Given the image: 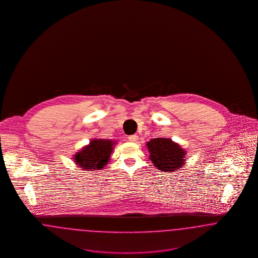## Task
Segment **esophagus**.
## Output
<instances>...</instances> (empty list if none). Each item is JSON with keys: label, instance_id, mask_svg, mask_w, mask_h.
Returning a JSON list of instances; mask_svg holds the SVG:
<instances>
[{"label": "esophagus", "instance_id": "1", "mask_svg": "<svg viewBox=\"0 0 258 258\" xmlns=\"http://www.w3.org/2000/svg\"><path fill=\"white\" fill-rule=\"evenodd\" d=\"M128 141H131V142H137V140H138V136L137 135H131L128 138Z\"/></svg>", "mask_w": 258, "mask_h": 258}]
</instances>
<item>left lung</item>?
I'll list each match as a JSON object with an SVG mask.
<instances>
[{
  "mask_svg": "<svg viewBox=\"0 0 258 258\" xmlns=\"http://www.w3.org/2000/svg\"><path fill=\"white\" fill-rule=\"evenodd\" d=\"M149 159L162 172H177L185 164L186 151L171 138L158 137L146 143Z\"/></svg>",
  "mask_w": 258,
  "mask_h": 258,
  "instance_id": "8db88e82",
  "label": "left lung"
}]
</instances>
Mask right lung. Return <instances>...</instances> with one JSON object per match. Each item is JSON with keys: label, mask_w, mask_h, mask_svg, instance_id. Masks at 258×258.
<instances>
[{"label": "right lung", "mask_w": 258, "mask_h": 258, "mask_svg": "<svg viewBox=\"0 0 258 258\" xmlns=\"http://www.w3.org/2000/svg\"><path fill=\"white\" fill-rule=\"evenodd\" d=\"M115 144L117 142L112 139L93 138L88 145L74 154V162L84 171L101 170L108 164Z\"/></svg>", "instance_id": "obj_1"}]
</instances>
